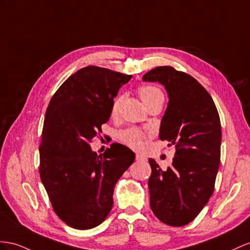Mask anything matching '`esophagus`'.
<instances>
[{
    "mask_svg": "<svg viewBox=\"0 0 250 250\" xmlns=\"http://www.w3.org/2000/svg\"><path fill=\"white\" fill-rule=\"evenodd\" d=\"M135 158H136L137 162H146V157L143 156V155H140V154H136Z\"/></svg>",
    "mask_w": 250,
    "mask_h": 250,
    "instance_id": "34e87169",
    "label": "esophagus"
}]
</instances>
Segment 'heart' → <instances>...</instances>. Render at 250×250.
<instances>
[{
  "instance_id": "1",
  "label": "heart",
  "mask_w": 250,
  "mask_h": 250,
  "mask_svg": "<svg viewBox=\"0 0 250 250\" xmlns=\"http://www.w3.org/2000/svg\"><path fill=\"white\" fill-rule=\"evenodd\" d=\"M138 94L146 107L151 105L153 102H155L159 99L164 100L163 92L158 87L153 86V85L140 86L138 88ZM121 99H123V97H121L120 95L116 96V97L113 99L112 104H111V112H110L112 117H115L117 115L120 104H121ZM144 138H145L144 133L140 130L136 129V127H129V129L121 131L119 134V139L121 140V143L132 149L140 148L143 145Z\"/></svg>"
}]
</instances>
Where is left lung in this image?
Instances as JSON below:
<instances>
[{"label": "left lung", "mask_w": 250, "mask_h": 250, "mask_svg": "<svg viewBox=\"0 0 250 250\" xmlns=\"http://www.w3.org/2000/svg\"><path fill=\"white\" fill-rule=\"evenodd\" d=\"M145 81L165 85L169 104L159 138L175 146L171 167L149 158L150 206L157 219L180 227L193 221L212 195L221 162L222 130L216 106L200 82L172 66H158Z\"/></svg>", "instance_id": "8db88e82"}]
</instances>
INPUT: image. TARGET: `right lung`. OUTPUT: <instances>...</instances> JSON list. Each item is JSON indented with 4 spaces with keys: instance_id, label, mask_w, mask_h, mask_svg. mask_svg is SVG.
<instances>
[{
    "instance_id": "right-lung-1",
    "label": "right lung",
    "mask_w": 250,
    "mask_h": 250,
    "mask_svg": "<svg viewBox=\"0 0 250 250\" xmlns=\"http://www.w3.org/2000/svg\"><path fill=\"white\" fill-rule=\"evenodd\" d=\"M131 78L89 65L68 77L49 101L39 146L40 177L55 213L75 229H91L106 219L115 185L135 159L117 143L99 156L91 149L118 89Z\"/></svg>"
}]
</instances>
